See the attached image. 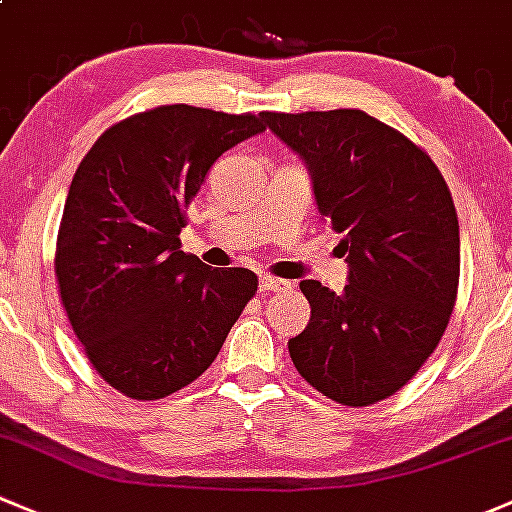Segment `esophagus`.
<instances>
[{"label":"esophagus","instance_id":"esophagus-1","mask_svg":"<svg viewBox=\"0 0 512 512\" xmlns=\"http://www.w3.org/2000/svg\"><path fill=\"white\" fill-rule=\"evenodd\" d=\"M286 288H291V281H283V278L268 276V273H263V276H261V291L273 293V291H286Z\"/></svg>","mask_w":512,"mask_h":512}]
</instances>
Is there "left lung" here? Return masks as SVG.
Masks as SVG:
<instances>
[{
	"instance_id": "1",
	"label": "left lung",
	"mask_w": 512,
	"mask_h": 512,
	"mask_svg": "<svg viewBox=\"0 0 512 512\" xmlns=\"http://www.w3.org/2000/svg\"><path fill=\"white\" fill-rule=\"evenodd\" d=\"M305 162L318 212L342 234V293L300 281L310 323L288 340L295 370L347 407L392 397L449 325L461 273L458 217L439 167L365 110L261 113Z\"/></svg>"
}]
</instances>
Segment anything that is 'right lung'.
<instances>
[{
    "label": "right lung",
    "instance_id": "add662e5",
    "mask_svg": "<svg viewBox=\"0 0 512 512\" xmlns=\"http://www.w3.org/2000/svg\"><path fill=\"white\" fill-rule=\"evenodd\" d=\"M266 130L258 115L160 105L105 130L73 175L56 281L83 352L130 399L187 387L256 295L249 268L184 254V209L214 162Z\"/></svg>",
    "mask_w": 512,
    "mask_h": 512
}]
</instances>
